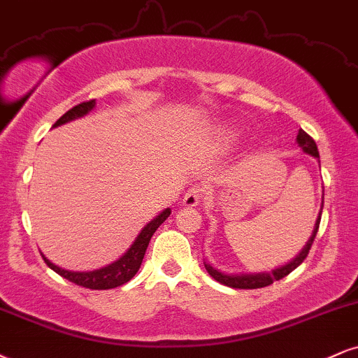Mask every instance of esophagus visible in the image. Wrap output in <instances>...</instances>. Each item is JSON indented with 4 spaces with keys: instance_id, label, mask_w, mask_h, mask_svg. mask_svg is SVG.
Segmentation results:
<instances>
[{
    "instance_id": "34e87169",
    "label": "esophagus",
    "mask_w": 358,
    "mask_h": 358,
    "mask_svg": "<svg viewBox=\"0 0 358 358\" xmlns=\"http://www.w3.org/2000/svg\"><path fill=\"white\" fill-rule=\"evenodd\" d=\"M201 199H202V187L192 186L186 194H184L182 204L187 207H194V206L199 204Z\"/></svg>"
}]
</instances>
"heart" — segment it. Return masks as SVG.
I'll use <instances>...</instances> for the list:
<instances>
[{
    "instance_id": "b5f03b06",
    "label": "heart",
    "mask_w": 358,
    "mask_h": 358,
    "mask_svg": "<svg viewBox=\"0 0 358 358\" xmlns=\"http://www.w3.org/2000/svg\"><path fill=\"white\" fill-rule=\"evenodd\" d=\"M226 134H227V136H234V134H232V132H231V131H229V132H226Z\"/></svg>"
}]
</instances>
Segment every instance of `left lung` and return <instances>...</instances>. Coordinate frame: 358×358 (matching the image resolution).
Segmentation results:
<instances>
[{
    "instance_id": "obj_1",
    "label": "left lung",
    "mask_w": 358,
    "mask_h": 358,
    "mask_svg": "<svg viewBox=\"0 0 358 358\" xmlns=\"http://www.w3.org/2000/svg\"><path fill=\"white\" fill-rule=\"evenodd\" d=\"M297 144L301 145L302 151L306 154H310V156H314L315 159H319V149H317V144L315 141L310 138V136L307 134L306 131H299L297 134ZM322 207H324V196H322V206H320V213H319V217L315 220V227L314 231H312V236L310 239L307 241V244L303 245L302 252L297 255L294 260H290L289 264H285V266H282L279 268H275V271L272 272H260V273H237V275H231V273H224L217 271V268L210 266V264H206V271L209 272V275L215 279L220 284L227 285V287H232V289H260V287H267L273 284L275 280H280L284 279L285 275H289L290 272L295 271L301 264L306 260V257L308 255V250H310L312 244H314V239L317 236V231H319V224H320V217H322Z\"/></svg>"
}]
</instances>
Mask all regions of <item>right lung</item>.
Instances as JSON below:
<instances>
[{
	"label": "right lung",
	"instance_id": "obj_1",
	"mask_svg": "<svg viewBox=\"0 0 358 358\" xmlns=\"http://www.w3.org/2000/svg\"><path fill=\"white\" fill-rule=\"evenodd\" d=\"M94 106H96L94 99L74 106V108H71L68 113H64L63 116L57 119L52 127L64 124V122L73 121V119L86 116V114L90 113ZM169 214H171V209L162 210V213L159 214L156 219H152L151 222H149L148 226H145L143 231L139 232V236L136 237L134 244L127 249V252L122 255L121 259H117L116 262L109 264V266H106L103 268H98V271H91V272L66 271V268L55 266V264H52L51 260H48L44 255H43V259H44V262L48 264V267L52 268L56 273H59V275L64 277V279L73 282V284L86 287V289H92V290L114 289V287H119V285L126 284V282H129L132 277L136 275V272L139 271L141 264H143L145 249H148L152 234L157 231V227L161 226V224L164 222L167 217H169Z\"/></svg>",
	"mask_w": 358,
	"mask_h": 358
}]
</instances>
